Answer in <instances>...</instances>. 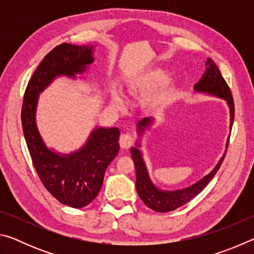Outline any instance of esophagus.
Wrapping results in <instances>:
<instances>
[{
    "label": "esophagus",
    "mask_w": 254,
    "mask_h": 254,
    "mask_svg": "<svg viewBox=\"0 0 254 254\" xmlns=\"http://www.w3.org/2000/svg\"><path fill=\"white\" fill-rule=\"evenodd\" d=\"M119 142L122 149H130L134 143V139L130 134H122L120 136Z\"/></svg>",
    "instance_id": "34e87169"
}]
</instances>
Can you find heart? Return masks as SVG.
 <instances>
[{"instance_id": "heart-1", "label": "heart", "mask_w": 254, "mask_h": 254, "mask_svg": "<svg viewBox=\"0 0 254 254\" xmlns=\"http://www.w3.org/2000/svg\"><path fill=\"white\" fill-rule=\"evenodd\" d=\"M166 79V72L161 69H151L143 72L133 81L130 91L133 94L144 95L157 87L144 100V105L150 111L161 110L168 104L174 94V85ZM118 101V100H115Z\"/></svg>"}]
</instances>
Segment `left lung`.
Wrapping results in <instances>:
<instances>
[{"label":"left lung","mask_w":254,"mask_h":254,"mask_svg":"<svg viewBox=\"0 0 254 254\" xmlns=\"http://www.w3.org/2000/svg\"><path fill=\"white\" fill-rule=\"evenodd\" d=\"M195 91L197 92H204L212 94V95H216L218 97L224 98L227 101V104L230 106L231 111V128L233 126L234 121V101L233 96H232L231 89L229 85L223 78L220 69L216 66L212 59H207L206 62V71L199 81L195 84ZM152 122L151 119L145 118L142 121L139 122L137 127L139 130L142 131L143 127H148L150 123ZM229 145V142H227ZM131 156L133 159L135 166V173H136V183L135 188L139 194L140 198L142 199L143 203L148 206L149 208H151L156 212L159 213H167L170 210H174L176 208L180 207V206L188 203L191 198H194L196 195H198L199 192L203 190L210 180L213 179L215 174L217 173V170L220 169L223 160H224L225 154L217 163V166L215 167L212 173L208 174L206 177H204L198 183H196L192 186L188 187L183 190H176V191H161L153 186L151 180H150L148 176L147 168L141 157V153L137 149L132 148L131 149Z\"/></svg>","instance_id":"obj_1"}]
</instances>
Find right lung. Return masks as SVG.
I'll use <instances>...</instances> for the list:
<instances>
[{
  "label": "right lung",
  "mask_w": 254,
  "mask_h": 254,
  "mask_svg": "<svg viewBox=\"0 0 254 254\" xmlns=\"http://www.w3.org/2000/svg\"><path fill=\"white\" fill-rule=\"evenodd\" d=\"M93 47L62 44L46 56L25 88L21 122L31 160L42 185L60 203L80 208L100 192L104 174L120 150L118 127L94 131L85 147L67 157L46 148L34 120L38 94L58 75L75 76L93 63Z\"/></svg>",
  "instance_id": "right-lung-1"
}]
</instances>
